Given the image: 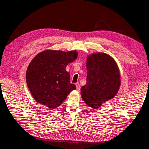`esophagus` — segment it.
<instances>
[{"instance_id": "esophagus-1", "label": "esophagus", "mask_w": 149, "mask_h": 149, "mask_svg": "<svg viewBox=\"0 0 149 149\" xmlns=\"http://www.w3.org/2000/svg\"><path fill=\"white\" fill-rule=\"evenodd\" d=\"M75 85H76V90H77V91H79L80 88H81L79 84V83H76Z\"/></svg>"}]
</instances>
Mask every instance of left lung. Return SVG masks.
Wrapping results in <instances>:
<instances>
[{"instance_id": "1", "label": "left lung", "mask_w": 149, "mask_h": 149, "mask_svg": "<svg viewBox=\"0 0 149 149\" xmlns=\"http://www.w3.org/2000/svg\"><path fill=\"white\" fill-rule=\"evenodd\" d=\"M86 68V84L81 87V94L87 105L96 109L118 93L119 70L113 58L104 53L89 55Z\"/></svg>"}]
</instances>
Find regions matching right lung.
<instances>
[{
    "label": "right lung",
    "instance_id": "1",
    "mask_svg": "<svg viewBox=\"0 0 149 149\" xmlns=\"http://www.w3.org/2000/svg\"><path fill=\"white\" fill-rule=\"evenodd\" d=\"M77 57L76 51L53 49L43 51L34 57L26 70V81L36 101L49 109L61 104L76 89V86L70 83V74L65 69Z\"/></svg>",
    "mask_w": 149,
    "mask_h": 149
}]
</instances>
